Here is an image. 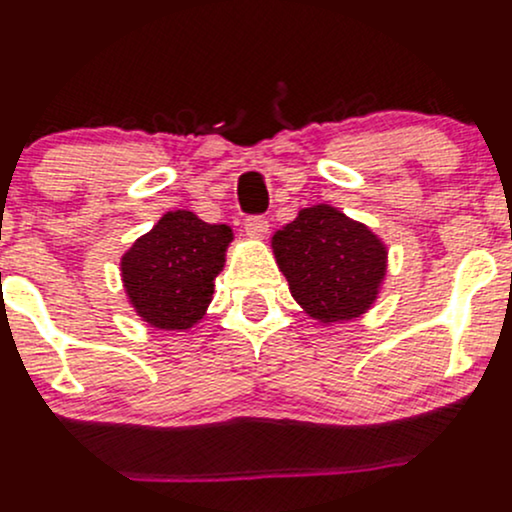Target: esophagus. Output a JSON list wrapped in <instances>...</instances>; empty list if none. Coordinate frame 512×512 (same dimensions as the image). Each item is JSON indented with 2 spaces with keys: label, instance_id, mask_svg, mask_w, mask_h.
Segmentation results:
<instances>
[{
  "label": "esophagus",
  "instance_id": "34e87169",
  "mask_svg": "<svg viewBox=\"0 0 512 512\" xmlns=\"http://www.w3.org/2000/svg\"><path fill=\"white\" fill-rule=\"evenodd\" d=\"M244 232L249 234L251 239H263L268 234V220L263 215H254V218H246Z\"/></svg>",
  "mask_w": 512,
  "mask_h": 512
}]
</instances>
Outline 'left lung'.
Returning <instances> with one entry per match:
<instances>
[{"mask_svg":"<svg viewBox=\"0 0 512 512\" xmlns=\"http://www.w3.org/2000/svg\"><path fill=\"white\" fill-rule=\"evenodd\" d=\"M270 246L294 302L323 326L366 314L386 278L381 237L328 203L299 210Z\"/></svg>","mask_w":512,"mask_h":512,"instance_id":"left-lung-1","label":"left lung"}]
</instances>
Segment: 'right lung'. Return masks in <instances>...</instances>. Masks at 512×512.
Wrapping results in <instances>:
<instances>
[{
    "instance_id": "obj_1",
    "label": "right lung",
    "mask_w": 512,
    "mask_h": 512,
    "mask_svg": "<svg viewBox=\"0 0 512 512\" xmlns=\"http://www.w3.org/2000/svg\"><path fill=\"white\" fill-rule=\"evenodd\" d=\"M234 239L191 210H170L119 261L129 304L148 326L189 330L206 316Z\"/></svg>"
}]
</instances>
